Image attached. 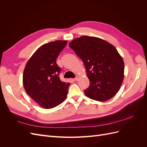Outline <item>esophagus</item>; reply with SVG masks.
Returning a JSON list of instances; mask_svg holds the SVG:
<instances>
[{
  "instance_id": "1",
  "label": "esophagus",
  "mask_w": 147,
  "mask_h": 147,
  "mask_svg": "<svg viewBox=\"0 0 147 147\" xmlns=\"http://www.w3.org/2000/svg\"><path fill=\"white\" fill-rule=\"evenodd\" d=\"M74 80V81H76V82H77V81H78V77H77L76 78H75Z\"/></svg>"
}]
</instances>
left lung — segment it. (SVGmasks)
<instances>
[{
  "label": "left lung",
  "mask_w": 147,
  "mask_h": 147,
  "mask_svg": "<svg viewBox=\"0 0 147 147\" xmlns=\"http://www.w3.org/2000/svg\"><path fill=\"white\" fill-rule=\"evenodd\" d=\"M69 47L86 68L90 83L84 91L86 96L102 102L116 95L123 82L124 64L115 47L102 38L85 35L73 40Z\"/></svg>",
  "instance_id": "1"
}]
</instances>
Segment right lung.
Instances as JSON below:
<instances>
[{
	"instance_id": "add662e5",
	"label": "right lung",
	"mask_w": 147,
	"mask_h": 147,
	"mask_svg": "<svg viewBox=\"0 0 147 147\" xmlns=\"http://www.w3.org/2000/svg\"><path fill=\"white\" fill-rule=\"evenodd\" d=\"M67 40H56L39 47L26 64L23 83L28 94L41 107L54 108L65 100L70 83L62 82L56 64Z\"/></svg>"
}]
</instances>
